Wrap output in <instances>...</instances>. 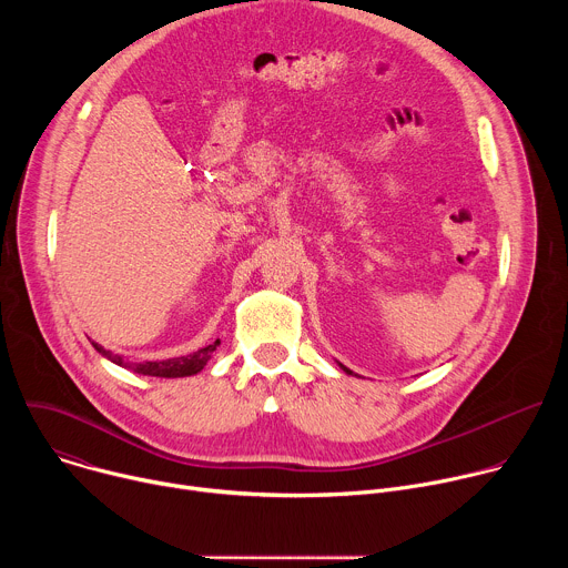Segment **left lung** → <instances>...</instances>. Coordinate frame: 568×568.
<instances>
[{
  "mask_svg": "<svg viewBox=\"0 0 568 568\" xmlns=\"http://www.w3.org/2000/svg\"><path fill=\"white\" fill-rule=\"evenodd\" d=\"M342 368H344V371H346V373H348V375H353V371H348V368H346V366H342Z\"/></svg>",
  "mask_w": 568,
  "mask_h": 568,
  "instance_id": "left-lung-1",
  "label": "left lung"
}]
</instances>
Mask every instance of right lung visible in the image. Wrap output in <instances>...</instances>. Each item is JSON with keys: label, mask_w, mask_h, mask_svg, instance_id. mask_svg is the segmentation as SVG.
<instances>
[{"label": "right lung", "mask_w": 568, "mask_h": 568, "mask_svg": "<svg viewBox=\"0 0 568 568\" xmlns=\"http://www.w3.org/2000/svg\"><path fill=\"white\" fill-rule=\"evenodd\" d=\"M217 344L220 342L209 344V346H204V348H200V351H195V353H191L186 357H173V359H164V362H143V364H136L134 371L141 373V375H152V377H186V375H195V373H200L206 366V362H209L211 353L217 348ZM94 348L99 353H103L108 359H112L114 364L130 368V364H123L121 357L112 355L110 351H103L99 344H94Z\"/></svg>", "instance_id": "right-lung-1"}]
</instances>
